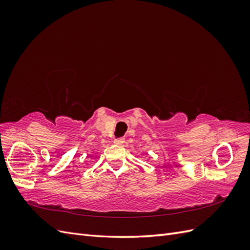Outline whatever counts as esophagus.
<instances>
[{"label":"esophagus","mask_w":250,"mask_h":250,"mask_svg":"<svg viewBox=\"0 0 250 250\" xmlns=\"http://www.w3.org/2000/svg\"><path fill=\"white\" fill-rule=\"evenodd\" d=\"M115 144H116V145H119V146L123 145V144H124V139H118V140H115Z\"/></svg>","instance_id":"34e87169"}]
</instances>
